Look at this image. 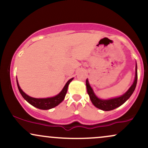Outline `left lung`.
Returning <instances> with one entry per match:
<instances>
[{
    "label": "left lung",
    "instance_id": "left-lung-1",
    "mask_svg": "<svg viewBox=\"0 0 148 148\" xmlns=\"http://www.w3.org/2000/svg\"><path fill=\"white\" fill-rule=\"evenodd\" d=\"M137 79H138V75H137V65L136 64L135 79H134V81L133 84H132V86H131L130 89H129L123 95L119 97L113 98V99H99V98L95 95L94 92H93L92 89L90 86L89 83H88V80L86 79V88H87L88 94V95H89L90 98L92 103L93 105L95 107H97V108L105 111H111V110L115 109V108H118V107L123 105V103L130 97L131 95L133 94L134 90H135L136 88V86Z\"/></svg>",
    "mask_w": 148,
    "mask_h": 148
}]
</instances>
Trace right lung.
Masks as SVG:
<instances>
[{
	"mask_svg": "<svg viewBox=\"0 0 148 148\" xmlns=\"http://www.w3.org/2000/svg\"><path fill=\"white\" fill-rule=\"evenodd\" d=\"M72 80L73 78L72 79H69V81H67V84H65V86H64V87L63 88V89L62 90V91H61L58 95H57L56 96L53 97L45 98V99H37V98H33L28 96V95L25 94L24 92L21 89L19 85L18 84L17 80H16V84H17L18 90H19L22 97H23L28 103H30L31 105H33V106L36 107L37 108H40V109L48 110L58 106L59 103L63 101V99H64V97L66 95V93H67V88H68L69 83H70Z\"/></svg>",
	"mask_w": 148,
	"mask_h": 148,
	"instance_id": "1",
	"label": "right lung"
}]
</instances>
